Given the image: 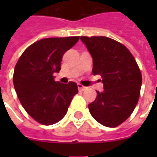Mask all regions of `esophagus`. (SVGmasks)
Listing matches in <instances>:
<instances>
[{"label": "esophagus", "instance_id": "1", "mask_svg": "<svg viewBox=\"0 0 157 157\" xmlns=\"http://www.w3.org/2000/svg\"><path fill=\"white\" fill-rule=\"evenodd\" d=\"M78 91H80V92H84V91H86L87 89V87L82 86L81 84H78Z\"/></svg>", "mask_w": 157, "mask_h": 157}]
</instances>
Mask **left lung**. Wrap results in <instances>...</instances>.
I'll list each match as a JSON object with an SVG mask.
<instances>
[{
	"mask_svg": "<svg viewBox=\"0 0 157 157\" xmlns=\"http://www.w3.org/2000/svg\"><path fill=\"white\" fill-rule=\"evenodd\" d=\"M93 57V74L101 76L102 93L88 105L92 116L109 128L124 122L140 97L142 74L135 57L121 43L105 36H81Z\"/></svg>",
	"mask_w": 157,
	"mask_h": 157,
	"instance_id": "1",
	"label": "left lung"
}]
</instances>
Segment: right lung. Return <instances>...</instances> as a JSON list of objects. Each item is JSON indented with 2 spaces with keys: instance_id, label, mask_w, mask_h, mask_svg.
<instances>
[{
  "instance_id": "add662e5",
  "label": "right lung",
  "mask_w": 157,
  "mask_h": 157,
  "mask_svg": "<svg viewBox=\"0 0 157 157\" xmlns=\"http://www.w3.org/2000/svg\"><path fill=\"white\" fill-rule=\"evenodd\" d=\"M79 36L41 39L21 54L14 71L13 82L25 111L43 125H52L66 114L73 96L78 94L74 82L54 80L61 70L63 54L75 45Z\"/></svg>"
}]
</instances>
